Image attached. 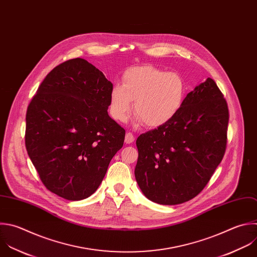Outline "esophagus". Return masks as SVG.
Wrapping results in <instances>:
<instances>
[{
  "mask_svg": "<svg viewBox=\"0 0 257 257\" xmlns=\"http://www.w3.org/2000/svg\"><path fill=\"white\" fill-rule=\"evenodd\" d=\"M134 139H135V137H134V135L132 133H130V132L126 133V136H125V143L126 144L132 143L134 141Z\"/></svg>",
  "mask_w": 257,
  "mask_h": 257,
  "instance_id": "esophagus-1",
  "label": "esophagus"
}]
</instances>
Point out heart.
<instances>
[{
    "label": "heart",
    "mask_w": 257,
    "mask_h": 257,
    "mask_svg": "<svg viewBox=\"0 0 257 257\" xmlns=\"http://www.w3.org/2000/svg\"><path fill=\"white\" fill-rule=\"evenodd\" d=\"M186 93V82L179 73L165 72L152 65L135 66L123 73L122 85H113L109 112L114 120L124 122L134 102L136 123L158 128L178 115Z\"/></svg>",
    "instance_id": "b5f03b06"
}]
</instances>
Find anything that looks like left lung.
Returning <instances> with one entry per match:
<instances>
[{"label":"left lung","instance_id":"left-lung-1","mask_svg":"<svg viewBox=\"0 0 257 257\" xmlns=\"http://www.w3.org/2000/svg\"><path fill=\"white\" fill-rule=\"evenodd\" d=\"M228 121L226 100L208 77L187 95L173 120L137 138L134 174L143 195L178 205L201 193L224 156Z\"/></svg>","mask_w":257,"mask_h":257}]
</instances>
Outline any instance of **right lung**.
I'll list each match as a JSON object with an SVG mask.
<instances>
[{
	"mask_svg": "<svg viewBox=\"0 0 257 257\" xmlns=\"http://www.w3.org/2000/svg\"><path fill=\"white\" fill-rule=\"evenodd\" d=\"M113 83L82 58L54 67L26 114L25 144L44 186L80 201L101 185L125 130L108 114Z\"/></svg>",
	"mask_w": 257,
	"mask_h": 257,
	"instance_id": "add662e5",
	"label": "right lung"
}]
</instances>
